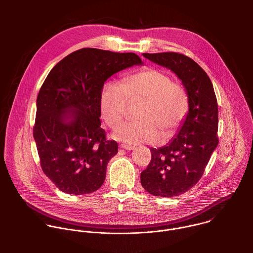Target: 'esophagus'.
<instances>
[{
  "label": "esophagus",
  "mask_w": 253,
  "mask_h": 253,
  "mask_svg": "<svg viewBox=\"0 0 253 253\" xmlns=\"http://www.w3.org/2000/svg\"><path fill=\"white\" fill-rule=\"evenodd\" d=\"M120 148L130 151V150H134V148H135V147H134V146H130V145H124V144H122V145L120 146Z\"/></svg>",
  "instance_id": "34e87169"
}]
</instances>
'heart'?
Masks as SVG:
<instances>
[{
	"mask_svg": "<svg viewBox=\"0 0 253 253\" xmlns=\"http://www.w3.org/2000/svg\"><path fill=\"white\" fill-rule=\"evenodd\" d=\"M128 100L142 101L137 114L139 121L121 125L113 137L123 143L136 145L155 143L172 137L181 125L188 109L184 89L163 72L145 69L124 78L122 85L104 84L100 94V109L105 122L112 128L124 119Z\"/></svg>",
	"mask_w": 253,
	"mask_h": 253,
	"instance_id": "heart-1",
	"label": "heart"
}]
</instances>
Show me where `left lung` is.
<instances>
[{
    "label": "left lung",
    "mask_w": 253,
    "mask_h": 253,
    "mask_svg": "<svg viewBox=\"0 0 253 253\" xmlns=\"http://www.w3.org/2000/svg\"><path fill=\"white\" fill-rule=\"evenodd\" d=\"M149 61L171 70L181 80L188 112L175 137L151 148V161L141 172L143 188L154 196L174 197L192 188L218 145V106L205 71L189 57L174 53H144Z\"/></svg>",
    "instance_id": "obj_1"
}]
</instances>
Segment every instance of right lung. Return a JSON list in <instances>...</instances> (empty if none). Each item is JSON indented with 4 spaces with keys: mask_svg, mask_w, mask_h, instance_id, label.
<instances>
[{
    "mask_svg": "<svg viewBox=\"0 0 253 253\" xmlns=\"http://www.w3.org/2000/svg\"><path fill=\"white\" fill-rule=\"evenodd\" d=\"M134 65H143L134 53L84 48L50 71L37 97L33 134L42 169L61 191L88 194L104 183L118 144L101 128V90Z\"/></svg>",
    "mask_w": 253,
    "mask_h": 253,
    "instance_id": "add662e5",
    "label": "right lung"
}]
</instances>
